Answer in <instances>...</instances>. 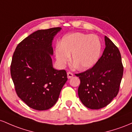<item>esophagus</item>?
<instances>
[{"label":"esophagus","instance_id":"1","mask_svg":"<svg viewBox=\"0 0 132 132\" xmlns=\"http://www.w3.org/2000/svg\"><path fill=\"white\" fill-rule=\"evenodd\" d=\"M73 76V73H71V72H67V77H68V78H72Z\"/></svg>","mask_w":132,"mask_h":132}]
</instances>
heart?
Listing matches in <instances>:
<instances>
[{"mask_svg": "<svg viewBox=\"0 0 132 132\" xmlns=\"http://www.w3.org/2000/svg\"><path fill=\"white\" fill-rule=\"evenodd\" d=\"M102 45L98 37L80 32L65 35L55 48V57L59 65L64 67L70 60L81 70L91 69L98 62Z\"/></svg>", "mask_w": 132, "mask_h": 132, "instance_id": "b5f03b06", "label": "heart"}]
</instances>
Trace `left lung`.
Segmentation results:
<instances>
[{
	"label": "left lung",
	"instance_id": "left-lung-1",
	"mask_svg": "<svg viewBox=\"0 0 132 132\" xmlns=\"http://www.w3.org/2000/svg\"><path fill=\"white\" fill-rule=\"evenodd\" d=\"M105 48L102 57L91 69L75 74L80 80V100L86 107H105L117 95L123 73L122 57L117 47L105 36Z\"/></svg>",
	"mask_w": 132,
	"mask_h": 132
}]
</instances>
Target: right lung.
Listing matches in <instances>:
<instances>
[{
	"label": "right lung",
	"mask_w": 132,
	"mask_h": 132,
	"mask_svg": "<svg viewBox=\"0 0 132 132\" xmlns=\"http://www.w3.org/2000/svg\"><path fill=\"white\" fill-rule=\"evenodd\" d=\"M62 28L38 30L19 43L12 59L10 74L18 97L29 107L45 110L58 100L67 80L65 70L53 67L52 45Z\"/></svg>",
	"instance_id": "add662e5"
}]
</instances>
